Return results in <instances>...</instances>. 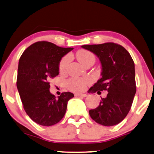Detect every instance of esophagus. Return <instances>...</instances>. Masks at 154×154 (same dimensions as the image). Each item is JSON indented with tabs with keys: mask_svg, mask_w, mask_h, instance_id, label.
Masks as SVG:
<instances>
[{
	"mask_svg": "<svg viewBox=\"0 0 154 154\" xmlns=\"http://www.w3.org/2000/svg\"><path fill=\"white\" fill-rule=\"evenodd\" d=\"M75 97H87V94H75Z\"/></svg>",
	"mask_w": 154,
	"mask_h": 154,
	"instance_id": "esophagus-1",
	"label": "esophagus"
}]
</instances>
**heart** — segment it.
Masks as SVG:
<instances>
[{
	"instance_id": "heart-1",
	"label": "heart",
	"mask_w": 154,
	"mask_h": 154,
	"mask_svg": "<svg viewBox=\"0 0 154 154\" xmlns=\"http://www.w3.org/2000/svg\"><path fill=\"white\" fill-rule=\"evenodd\" d=\"M77 58L82 65L85 66L91 60L94 61V56L91 52L85 50H82L77 52ZM70 61L69 55L65 56L60 61L59 69L61 72H64L67 69L68 64ZM90 83V79L88 78H80V77H72L67 81V86L70 90L73 91H82L86 88L87 85Z\"/></svg>"
}]
</instances>
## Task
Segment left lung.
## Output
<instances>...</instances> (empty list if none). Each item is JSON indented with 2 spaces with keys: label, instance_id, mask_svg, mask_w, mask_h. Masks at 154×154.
<instances>
[{
  "label": "left lung",
  "instance_id": "obj_1",
  "mask_svg": "<svg viewBox=\"0 0 154 154\" xmlns=\"http://www.w3.org/2000/svg\"><path fill=\"white\" fill-rule=\"evenodd\" d=\"M81 47L94 53L102 67V77L89 91L108 92L97 108L89 111V115L101 125H116L129 113L137 91L133 60L124 47L113 42Z\"/></svg>",
  "mask_w": 154,
  "mask_h": 154
}]
</instances>
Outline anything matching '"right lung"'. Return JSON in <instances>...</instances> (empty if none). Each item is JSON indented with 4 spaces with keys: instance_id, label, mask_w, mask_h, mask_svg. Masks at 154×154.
Returning a JSON list of instances; mask_svg holds the SVG:
<instances>
[{
    "instance_id": "add662e5",
    "label": "right lung",
    "mask_w": 154,
    "mask_h": 154,
    "mask_svg": "<svg viewBox=\"0 0 154 154\" xmlns=\"http://www.w3.org/2000/svg\"><path fill=\"white\" fill-rule=\"evenodd\" d=\"M73 48H61L50 42L31 45L19 60L17 88L25 112L41 126L56 124L65 116L67 102L74 97L63 92L56 97L50 91V78L59 75L62 57Z\"/></svg>"
}]
</instances>
